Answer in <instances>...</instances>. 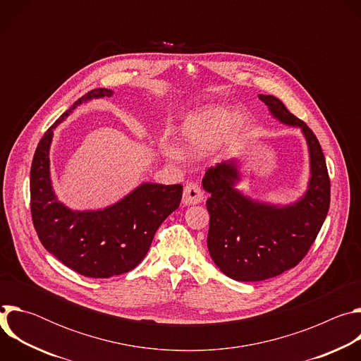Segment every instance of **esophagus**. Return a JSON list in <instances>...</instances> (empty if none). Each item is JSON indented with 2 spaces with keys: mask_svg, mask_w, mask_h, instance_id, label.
Wrapping results in <instances>:
<instances>
[{
  "mask_svg": "<svg viewBox=\"0 0 361 361\" xmlns=\"http://www.w3.org/2000/svg\"><path fill=\"white\" fill-rule=\"evenodd\" d=\"M202 198H204V194L197 183H190L184 187V192H183V204L184 205L200 204L202 201Z\"/></svg>",
  "mask_w": 361,
  "mask_h": 361,
  "instance_id": "obj_1",
  "label": "esophagus"
}]
</instances>
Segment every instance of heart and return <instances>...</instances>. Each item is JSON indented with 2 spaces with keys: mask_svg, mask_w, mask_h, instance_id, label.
I'll return each mask as SVG.
<instances>
[{
  "mask_svg": "<svg viewBox=\"0 0 361 361\" xmlns=\"http://www.w3.org/2000/svg\"><path fill=\"white\" fill-rule=\"evenodd\" d=\"M245 128V117L224 104H205L187 113L177 127V141L161 138L159 151L166 159L181 163L187 156L198 157L207 151L226 152Z\"/></svg>",
  "mask_w": 361,
  "mask_h": 361,
  "instance_id": "b5f03b06",
  "label": "heart"
}]
</instances>
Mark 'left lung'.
I'll return each mask as SVG.
<instances>
[{"label":"left lung","mask_w":361,"mask_h":361,"mask_svg":"<svg viewBox=\"0 0 361 361\" xmlns=\"http://www.w3.org/2000/svg\"><path fill=\"white\" fill-rule=\"evenodd\" d=\"M270 116L298 128L310 161L307 188L297 200L280 204L255 200L237 185V159L212 167L202 178L210 194L207 247L223 274L237 281H263L295 267L314 243L330 207V178L322 145L305 123L293 116L274 95L259 94Z\"/></svg>","instance_id":"obj_1"}]
</instances>
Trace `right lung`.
<instances>
[{"label": "right lung", "instance_id": "1", "mask_svg": "<svg viewBox=\"0 0 361 361\" xmlns=\"http://www.w3.org/2000/svg\"><path fill=\"white\" fill-rule=\"evenodd\" d=\"M113 94V90L95 88L78 98L41 138L30 174L31 214L41 244L64 266L92 279H109L135 269L157 228L178 209L183 195L181 184L145 181L98 210H73L59 200L49 170L54 128L82 102Z\"/></svg>", "mask_w": 361, "mask_h": 361}]
</instances>
